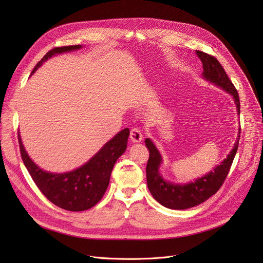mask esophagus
<instances>
[{"mask_svg":"<svg viewBox=\"0 0 263 263\" xmlns=\"http://www.w3.org/2000/svg\"><path fill=\"white\" fill-rule=\"evenodd\" d=\"M130 140L133 143H141L143 140V135L137 128H133L130 131Z\"/></svg>","mask_w":263,"mask_h":263,"instance_id":"esophagus-1","label":"esophagus"}]
</instances>
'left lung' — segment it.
<instances>
[{"label":"left lung","instance_id":"1","mask_svg":"<svg viewBox=\"0 0 263 263\" xmlns=\"http://www.w3.org/2000/svg\"><path fill=\"white\" fill-rule=\"evenodd\" d=\"M196 54L202 63V77L206 81L214 83L215 85L222 87L227 92H229L233 97L234 101H236L238 114H240V99L238 90L228 78L223 66L220 65V63L214 57L208 53L196 50ZM145 144L147 149L149 150L146 175L147 185L151 195L154 196V198L158 202H160L164 206H166V208L175 210H184L205 201L212 195H214L219 190V187L223 185L230 171L234 156L237 154L239 139L237 143L234 144L231 153L222 162V164L217 165L212 172L197 179L194 182L183 185L164 180L159 173L160 164L162 163V157L160 153L154 145V143L149 139L145 140Z\"/></svg>","mask_w":263,"mask_h":263}]
</instances>
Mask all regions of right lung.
<instances>
[{
    "label": "right lung",
    "mask_w": 263,
    "mask_h": 263,
    "mask_svg": "<svg viewBox=\"0 0 263 263\" xmlns=\"http://www.w3.org/2000/svg\"><path fill=\"white\" fill-rule=\"evenodd\" d=\"M81 48L80 45L53 48L35 66L32 73L53 55ZM129 134L128 128L123 129L107 142L86 164L76 171L65 174L48 173L38 167L27 156L20 134H18V141L23 163L40 192L51 202L62 209L84 211L92 208L103 197L109 183L114 164L127 149Z\"/></svg>",
    "instance_id": "obj_1"
}]
</instances>
